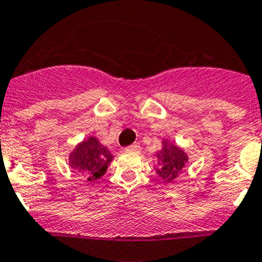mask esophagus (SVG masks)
Returning a JSON list of instances; mask_svg holds the SVG:
<instances>
[{
  "label": "esophagus",
  "instance_id": "1",
  "mask_svg": "<svg viewBox=\"0 0 262 262\" xmlns=\"http://www.w3.org/2000/svg\"><path fill=\"white\" fill-rule=\"evenodd\" d=\"M139 149H141V148H139L138 143H134V144H132V146L125 148L126 152H138Z\"/></svg>",
  "mask_w": 262,
  "mask_h": 262
}]
</instances>
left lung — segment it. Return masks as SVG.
Returning a JSON list of instances; mask_svg holds the SVG:
<instances>
[{"instance_id": "8db88e82", "label": "left lung", "mask_w": 262, "mask_h": 262, "mask_svg": "<svg viewBox=\"0 0 262 262\" xmlns=\"http://www.w3.org/2000/svg\"><path fill=\"white\" fill-rule=\"evenodd\" d=\"M156 157H157L158 163L156 172L166 182L176 180L189 161L187 153L168 139H163L162 148L156 153Z\"/></svg>"}]
</instances>
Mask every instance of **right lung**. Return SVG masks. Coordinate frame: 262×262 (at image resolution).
<instances>
[{"mask_svg":"<svg viewBox=\"0 0 262 262\" xmlns=\"http://www.w3.org/2000/svg\"><path fill=\"white\" fill-rule=\"evenodd\" d=\"M70 166L87 181L95 182L105 175L113 155L96 137H89L70 153Z\"/></svg>","mask_w":262,"mask_h":262,"instance_id":"1","label":"right lung"}]
</instances>
